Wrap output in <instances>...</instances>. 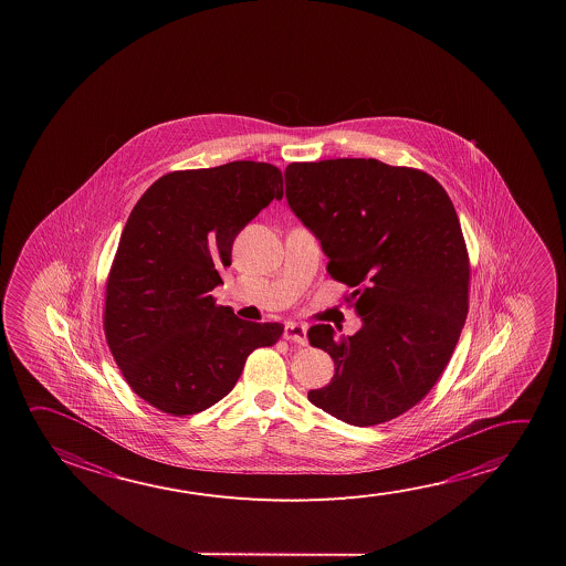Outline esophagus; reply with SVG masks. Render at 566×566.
<instances>
[{
	"label": "esophagus",
	"instance_id": "1",
	"mask_svg": "<svg viewBox=\"0 0 566 566\" xmlns=\"http://www.w3.org/2000/svg\"><path fill=\"white\" fill-rule=\"evenodd\" d=\"M284 339H287V342L297 343V345H306V325L294 324V322H287V324L284 325Z\"/></svg>",
	"mask_w": 566,
	"mask_h": 566
}]
</instances>
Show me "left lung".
<instances>
[{
    "label": "left lung",
    "mask_w": 566,
    "mask_h": 566,
    "mask_svg": "<svg viewBox=\"0 0 566 566\" xmlns=\"http://www.w3.org/2000/svg\"><path fill=\"white\" fill-rule=\"evenodd\" d=\"M284 177L290 209L363 322L339 339L332 325L310 327L335 375L307 399L353 427L400 417L440 379L465 324L470 259L454 205L434 177L379 159L290 164Z\"/></svg>",
    "instance_id": "left-lung-1"
}]
</instances>
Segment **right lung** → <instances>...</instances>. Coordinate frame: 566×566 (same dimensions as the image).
Returning a JSON list of instances; mask_svg holds the SVG:
<instances>
[{
    "label": "right lung",
    "mask_w": 566,
    "mask_h": 566,
    "mask_svg": "<svg viewBox=\"0 0 566 566\" xmlns=\"http://www.w3.org/2000/svg\"><path fill=\"white\" fill-rule=\"evenodd\" d=\"M282 171L262 161L171 171L139 197L106 280L104 334L139 399L171 417L213 407L247 357L282 324H254L217 306L232 242L272 199Z\"/></svg>",
    "instance_id": "right-lung-1"
}]
</instances>
